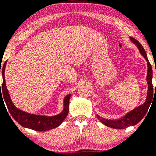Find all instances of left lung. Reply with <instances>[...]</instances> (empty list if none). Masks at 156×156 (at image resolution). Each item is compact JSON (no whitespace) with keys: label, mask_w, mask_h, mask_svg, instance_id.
Instances as JSON below:
<instances>
[{"label":"left lung","mask_w":156,"mask_h":156,"mask_svg":"<svg viewBox=\"0 0 156 156\" xmlns=\"http://www.w3.org/2000/svg\"><path fill=\"white\" fill-rule=\"evenodd\" d=\"M130 40L133 42L134 44H136V46L139 48V51H140L141 54L144 57L147 62V81L148 84V90H147V99L145 103L144 104L141 105L140 106L137 107L133 111L130 112L129 113L126 114L125 117H123L121 119H117V120H111V119H103L100 116L97 115L100 121L103 124H104L106 126L110 127L112 128H116V129H123V128H126L129 126H132V125H136L139 123L146 113L147 112L148 109L150 104H151L152 101H153V83H152V78H153V69H152L151 64L149 62L147 56L146 52L144 51V48L142 45L139 43V42L136 40V39L133 38V37H130ZM156 88V87H155Z\"/></svg>","instance_id":"8db88e82"}]
</instances>
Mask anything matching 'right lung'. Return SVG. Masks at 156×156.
Instances as JSON below:
<instances>
[{"label":"right lung","instance_id":"1","mask_svg":"<svg viewBox=\"0 0 156 156\" xmlns=\"http://www.w3.org/2000/svg\"><path fill=\"white\" fill-rule=\"evenodd\" d=\"M6 62H5L2 69L1 71L3 76V84L2 88L1 89L0 83V100L2 98L3 102L4 101L6 103L7 108L9 111L11 115L15 119L20 125H22L25 128H30V129L37 130V131H45L56 128L61 123L64 121V119L67 117L68 112H69V98L70 94H69L64 98V110L62 113L58 115L53 116V117H47V116H39L35 114H28L23 111L19 110L14 105L12 101H11L9 91L6 88V81H5L4 71L6 68ZM4 99H3L2 98ZM5 105V104H4Z\"/></svg>","mask_w":156,"mask_h":156}]
</instances>
